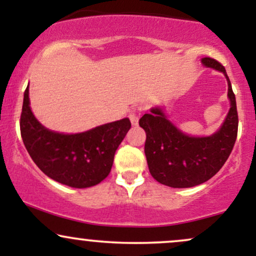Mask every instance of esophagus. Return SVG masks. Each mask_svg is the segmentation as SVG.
Returning a JSON list of instances; mask_svg holds the SVG:
<instances>
[{
    "mask_svg": "<svg viewBox=\"0 0 256 256\" xmlns=\"http://www.w3.org/2000/svg\"><path fill=\"white\" fill-rule=\"evenodd\" d=\"M128 118L131 120V124L136 126L138 124V119H140V114H138L136 110H132L131 113L128 114Z\"/></svg>",
    "mask_w": 256,
    "mask_h": 256,
    "instance_id": "34e87169",
    "label": "esophagus"
}]
</instances>
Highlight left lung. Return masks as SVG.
Listing matches in <instances>:
<instances>
[{
	"instance_id": "obj_1",
	"label": "left lung",
	"mask_w": 256,
	"mask_h": 256,
	"mask_svg": "<svg viewBox=\"0 0 256 256\" xmlns=\"http://www.w3.org/2000/svg\"><path fill=\"white\" fill-rule=\"evenodd\" d=\"M202 64L222 72L228 79L231 107L218 132L208 137L188 136L166 118L161 108H152L140 119L146 134L144 152L149 172L167 186L192 188L207 182L224 166L236 142L238 114L225 67L212 58H204Z\"/></svg>"
}]
</instances>
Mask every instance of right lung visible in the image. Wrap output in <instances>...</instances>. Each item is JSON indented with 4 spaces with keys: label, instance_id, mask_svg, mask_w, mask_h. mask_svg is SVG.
I'll return each mask as SVG.
<instances>
[{
    "label": "right lung",
    "instance_id": "add662e5",
    "mask_svg": "<svg viewBox=\"0 0 256 256\" xmlns=\"http://www.w3.org/2000/svg\"><path fill=\"white\" fill-rule=\"evenodd\" d=\"M130 128L125 118L82 134L50 131L31 112L28 86L24 92L20 132L26 150L44 174L68 186L83 189L101 183L110 174L116 150Z\"/></svg>",
    "mask_w": 256,
    "mask_h": 256
}]
</instances>
